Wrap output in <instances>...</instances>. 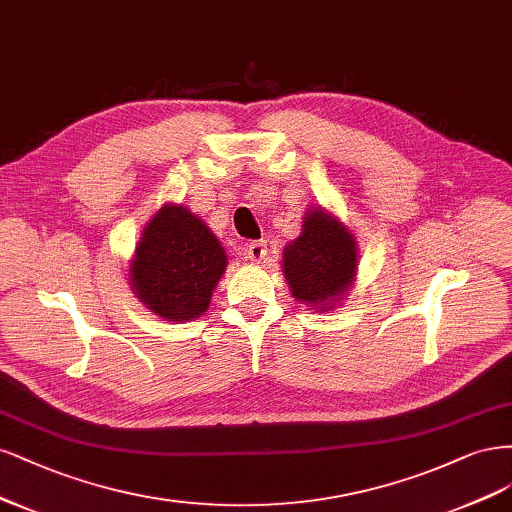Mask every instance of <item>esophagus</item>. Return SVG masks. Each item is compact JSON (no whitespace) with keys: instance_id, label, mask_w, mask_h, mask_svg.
Wrapping results in <instances>:
<instances>
[{"instance_id":"34e87169","label":"esophagus","mask_w":512,"mask_h":512,"mask_svg":"<svg viewBox=\"0 0 512 512\" xmlns=\"http://www.w3.org/2000/svg\"><path fill=\"white\" fill-rule=\"evenodd\" d=\"M268 255V244L263 240H255L251 244H246V257H249L253 263H261Z\"/></svg>"}]
</instances>
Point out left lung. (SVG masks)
<instances>
[{
  "mask_svg": "<svg viewBox=\"0 0 512 512\" xmlns=\"http://www.w3.org/2000/svg\"><path fill=\"white\" fill-rule=\"evenodd\" d=\"M283 272L295 300L332 310L355 283V236L327 210L308 208L302 234L283 251Z\"/></svg>",
  "mask_w": 512,
  "mask_h": 512,
  "instance_id": "1",
  "label": "left lung"
}]
</instances>
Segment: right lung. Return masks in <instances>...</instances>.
Here are the masks:
<instances>
[{"label":"right lung","mask_w":512,"mask_h":512,"mask_svg":"<svg viewBox=\"0 0 512 512\" xmlns=\"http://www.w3.org/2000/svg\"><path fill=\"white\" fill-rule=\"evenodd\" d=\"M227 255L206 223L178 204H163L146 223L129 280L136 298L166 321H189L208 310Z\"/></svg>","instance_id":"add662e5"}]
</instances>
